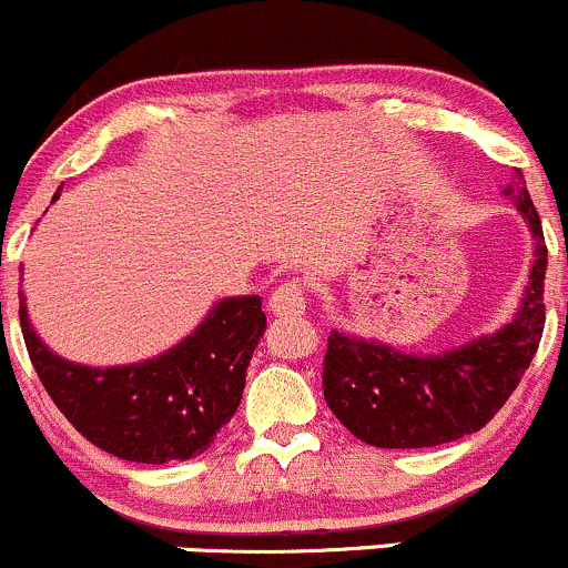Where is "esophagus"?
I'll list each match as a JSON object with an SVG mask.
<instances>
[{
	"instance_id": "34e87169",
	"label": "esophagus",
	"mask_w": 568,
	"mask_h": 568,
	"mask_svg": "<svg viewBox=\"0 0 568 568\" xmlns=\"http://www.w3.org/2000/svg\"><path fill=\"white\" fill-rule=\"evenodd\" d=\"M267 306H271V312L276 314V317H301V314L306 312V292H303V286L297 282L278 284L276 290H273Z\"/></svg>"
}]
</instances>
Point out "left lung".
<instances>
[{
  "mask_svg": "<svg viewBox=\"0 0 568 568\" xmlns=\"http://www.w3.org/2000/svg\"><path fill=\"white\" fill-rule=\"evenodd\" d=\"M528 224L534 265L506 325L435 355H410L377 338L333 331L325 353V402L358 440L377 448H429L493 420L523 379L545 331L547 245L539 213L517 183L503 191Z\"/></svg>",
  "mask_w": 568,
  "mask_h": 568,
  "instance_id": "obj_1",
  "label": "left lung"
}]
</instances>
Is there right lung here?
<instances>
[{"mask_svg": "<svg viewBox=\"0 0 568 568\" xmlns=\"http://www.w3.org/2000/svg\"><path fill=\"white\" fill-rule=\"evenodd\" d=\"M19 301L29 358L54 405L92 446L144 465L207 452L241 405L245 369L267 325L260 295L224 297L166 353L101 369L51 353L29 323L27 297Z\"/></svg>", "mask_w": 568, "mask_h": 568, "instance_id": "obj_1", "label": "right lung"}]
</instances>
